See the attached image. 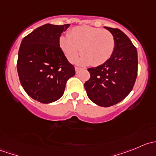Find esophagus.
<instances>
[{"label":"esophagus","instance_id":"obj_1","mask_svg":"<svg viewBox=\"0 0 156 156\" xmlns=\"http://www.w3.org/2000/svg\"><path fill=\"white\" fill-rule=\"evenodd\" d=\"M75 72H76V74H78V72H79L80 71H81L82 69L79 68V67H77V66H76V67H75Z\"/></svg>","mask_w":156,"mask_h":156}]
</instances>
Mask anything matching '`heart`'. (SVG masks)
<instances>
[{
	"mask_svg": "<svg viewBox=\"0 0 156 156\" xmlns=\"http://www.w3.org/2000/svg\"><path fill=\"white\" fill-rule=\"evenodd\" d=\"M59 46L70 62L76 60L80 51L82 56L80 63L100 66L112 56L115 41L112 33L108 30L83 26L73 28L68 37L62 36Z\"/></svg>",
	"mask_w": 156,
	"mask_h": 156,
	"instance_id": "obj_1",
	"label": "heart"
}]
</instances>
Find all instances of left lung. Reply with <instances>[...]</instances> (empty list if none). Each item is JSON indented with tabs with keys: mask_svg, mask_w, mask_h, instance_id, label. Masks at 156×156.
Wrapping results in <instances>:
<instances>
[{
	"mask_svg": "<svg viewBox=\"0 0 156 156\" xmlns=\"http://www.w3.org/2000/svg\"><path fill=\"white\" fill-rule=\"evenodd\" d=\"M105 29L114 35V52L106 62L87 69L90 77L84 88L91 101L108 107L123 100L132 90L137 76L138 59L136 48L123 31Z\"/></svg>",
	"mask_w": 156,
	"mask_h": 156,
	"instance_id": "1",
	"label": "left lung"
}]
</instances>
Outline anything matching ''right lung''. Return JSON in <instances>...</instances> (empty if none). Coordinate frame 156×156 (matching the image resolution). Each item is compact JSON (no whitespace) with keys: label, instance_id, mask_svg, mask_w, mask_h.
I'll return each mask as SVG.
<instances>
[{"label":"right lung","instance_id":"obj_1","mask_svg":"<svg viewBox=\"0 0 156 156\" xmlns=\"http://www.w3.org/2000/svg\"><path fill=\"white\" fill-rule=\"evenodd\" d=\"M69 24H45L34 29L22 41L18 53L17 72L28 95L42 103L59 100L67 81L75 75L59 47L61 34Z\"/></svg>","mask_w":156,"mask_h":156}]
</instances>
